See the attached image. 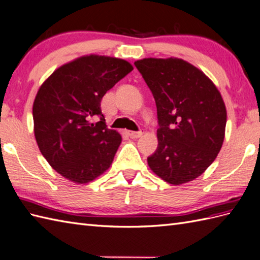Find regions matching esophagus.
Instances as JSON below:
<instances>
[{
	"mask_svg": "<svg viewBox=\"0 0 260 260\" xmlns=\"http://www.w3.org/2000/svg\"><path fill=\"white\" fill-rule=\"evenodd\" d=\"M128 135L130 138H132V139H137V138H140L143 132L142 131H128Z\"/></svg>",
	"mask_w": 260,
	"mask_h": 260,
	"instance_id": "1",
	"label": "esophagus"
}]
</instances>
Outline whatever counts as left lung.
Listing matches in <instances>:
<instances>
[{
	"instance_id": "8db88e82",
	"label": "left lung",
	"mask_w": 260,
	"mask_h": 260,
	"mask_svg": "<svg viewBox=\"0 0 260 260\" xmlns=\"http://www.w3.org/2000/svg\"><path fill=\"white\" fill-rule=\"evenodd\" d=\"M152 92L158 148L148 157L155 175L171 184L199 177L222 146L227 112L220 92L206 74L177 57L135 62Z\"/></svg>"
}]
</instances>
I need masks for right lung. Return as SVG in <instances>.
Masks as SVG:
<instances>
[{
	"label": "right lung",
	"mask_w": 260,
	"mask_h": 260,
	"mask_svg": "<svg viewBox=\"0 0 260 260\" xmlns=\"http://www.w3.org/2000/svg\"><path fill=\"white\" fill-rule=\"evenodd\" d=\"M132 70L125 60L91 54L56 69L40 86L33 103L34 136L57 174L86 183L109 169L121 136L107 128L101 100Z\"/></svg>",
	"instance_id": "right-lung-1"
}]
</instances>
